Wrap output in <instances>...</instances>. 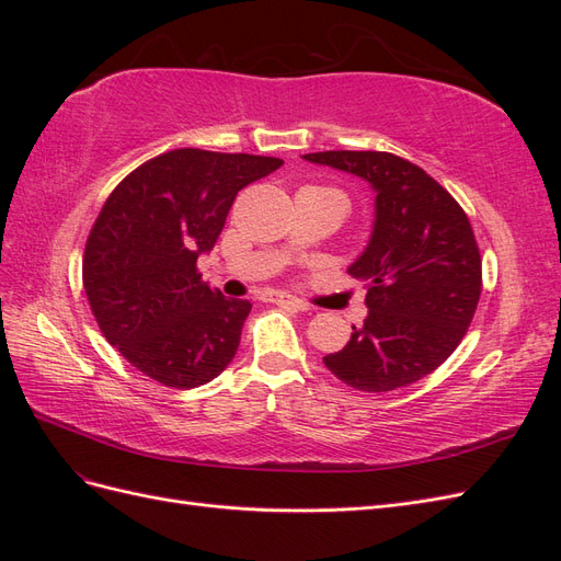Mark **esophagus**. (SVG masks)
<instances>
[{"label":"esophagus","instance_id":"1","mask_svg":"<svg viewBox=\"0 0 561 561\" xmlns=\"http://www.w3.org/2000/svg\"><path fill=\"white\" fill-rule=\"evenodd\" d=\"M262 299H264V301H271V304H280V307H293V309H297V311H307V309H309L307 304H304L301 299H297V297H293V295H287V293H268V295H262Z\"/></svg>","mask_w":561,"mask_h":561}]
</instances>
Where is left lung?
<instances>
[{"mask_svg": "<svg viewBox=\"0 0 561 561\" xmlns=\"http://www.w3.org/2000/svg\"><path fill=\"white\" fill-rule=\"evenodd\" d=\"M304 159L375 190V227L348 274L365 280L367 318L322 358L346 386L386 393L443 365L461 344L482 293L468 215L423 168L388 151H316Z\"/></svg>", "mask_w": 561, "mask_h": 561, "instance_id": "left-lung-1", "label": "left lung"}]
</instances>
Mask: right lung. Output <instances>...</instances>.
<instances>
[{
  "label": "right lung",
  "mask_w": 561,
  "mask_h": 561,
  "mask_svg": "<svg viewBox=\"0 0 561 561\" xmlns=\"http://www.w3.org/2000/svg\"><path fill=\"white\" fill-rule=\"evenodd\" d=\"M283 165L274 157L173 149L135 168L105 201L83 250V290L100 332L142 375L196 388L241 344L248 299L201 280L243 186Z\"/></svg>",
  "instance_id": "obj_1"
}]
</instances>
